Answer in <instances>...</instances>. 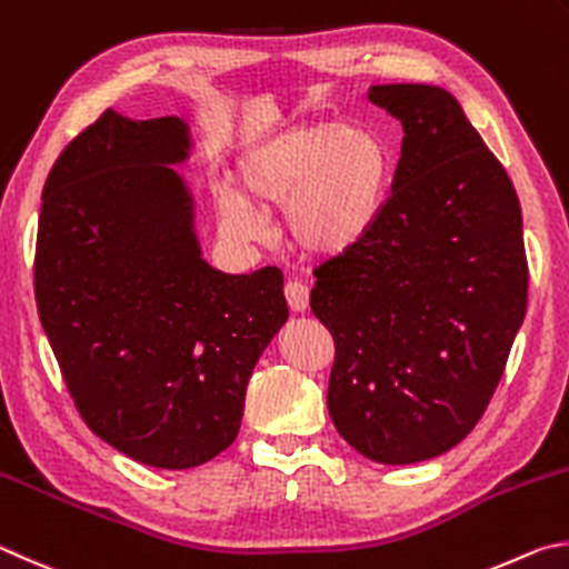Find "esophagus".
Listing matches in <instances>:
<instances>
[{"label": "esophagus", "instance_id": "1", "mask_svg": "<svg viewBox=\"0 0 569 569\" xmlns=\"http://www.w3.org/2000/svg\"><path fill=\"white\" fill-rule=\"evenodd\" d=\"M284 297L292 312H305L307 307H310V290H307V284L297 282V279H290V282L284 284Z\"/></svg>", "mask_w": 569, "mask_h": 569}]
</instances>
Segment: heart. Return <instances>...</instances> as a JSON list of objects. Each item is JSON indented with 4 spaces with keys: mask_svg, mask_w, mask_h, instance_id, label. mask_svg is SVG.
<instances>
[{
    "mask_svg": "<svg viewBox=\"0 0 569 569\" xmlns=\"http://www.w3.org/2000/svg\"><path fill=\"white\" fill-rule=\"evenodd\" d=\"M395 149L367 122L292 124L239 157L237 192L217 194L219 222L237 239L262 234L257 209L282 207L287 237L310 257H340L372 232L390 197Z\"/></svg>",
    "mask_w": 569,
    "mask_h": 569,
    "instance_id": "heart-1",
    "label": "heart"
}]
</instances>
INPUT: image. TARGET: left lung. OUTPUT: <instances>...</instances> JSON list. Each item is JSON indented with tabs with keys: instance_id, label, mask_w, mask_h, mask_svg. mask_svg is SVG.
Returning <instances> with one entry per match:
<instances>
[{
	"instance_id": "left-lung-1",
	"label": "left lung",
	"mask_w": 569,
	"mask_h": 569,
	"mask_svg": "<svg viewBox=\"0 0 569 569\" xmlns=\"http://www.w3.org/2000/svg\"><path fill=\"white\" fill-rule=\"evenodd\" d=\"M402 157L380 219L315 269L335 340L330 417L367 460L412 465L460 445L500 385L527 310L520 199L457 99L375 84Z\"/></svg>"
}]
</instances>
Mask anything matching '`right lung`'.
Segmentation results:
<instances>
[{"instance_id":"obj_1","label":"right lung","mask_w":569,"mask_h":569,"mask_svg":"<svg viewBox=\"0 0 569 569\" xmlns=\"http://www.w3.org/2000/svg\"><path fill=\"white\" fill-rule=\"evenodd\" d=\"M184 119L114 109L57 157L39 212V320L82 420L159 470L234 442L259 355L287 322L282 272L202 259L194 197L172 164Z\"/></svg>"}]
</instances>
